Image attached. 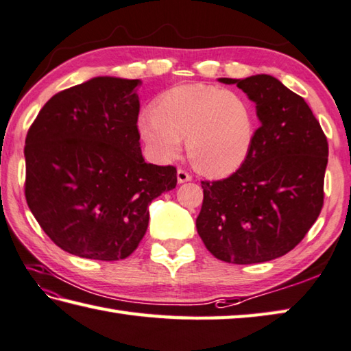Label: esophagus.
Segmentation results:
<instances>
[{
    "instance_id": "esophagus-1",
    "label": "esophagus",
    "mask_w": 351,
    "mask_h": 351,
    "mask_svg": "<svg viewBox=\"0 0 351 351\" xmlns=\"http://www.w3.org/2000/svg\"><path fill=\"white\" fill-rule=\"evenodd\" d=\"M176 178H178V182L180 184H184V182H189V181H192V176H190L186 170H182V169H180L176 171Z\"/></svg>"
}]
</instances>
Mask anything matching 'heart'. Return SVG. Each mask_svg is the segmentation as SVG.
<instances>
[{"label":"heart","instance_id":"b5f03b06","mask_svg":"<svg viewBox=\"0 0 351 351\" xmlns=\"http://www.w3.org/2000/svg\"><path fill=\"white\" fill-rule=\"evenodd\" d=\"M136 129L150 159L169 164L187 152L201 173L232 175L247 161L256 139V113L244 95L192 82L169 88L155 110L138 117Z\"/></svg>","mask_w":351,"mask_h":351}]
</instances>
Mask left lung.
<instances>
[{
	"mask_svg": "<svg viewBox=\"0 0 351 351\" xmlns=\"http://www.w3.org/2000/svg\"><path fill=\"white\" fill-rule=\"evenodd\" d=\"M218 81L237 84L253 101L261 125L241 169L201 182L196 230L224 263H265L293 250L321 213L327 138L304 98L275 76Z\"/></svg>",
	"mask_w": 351,
	"mask_h": 351,
	"instance_id": "1",
	"label": "left lung"
}]
</instances>
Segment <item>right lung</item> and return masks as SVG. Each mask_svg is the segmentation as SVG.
<instances>
[{
    "instance_id": "obj_1",
    "label": "right lung",
    "mask_w": 351,
    "mask_h": 351,
    "mask_svg": "<svg viewBox=\"0 0 351 351\" xmlns=\"http://www.w3.org/2000/svg\"><path fill=\"white\" fill-rule=\"evenodd\" d=\"M141 80L95 76L53 95L25 138V199L62 250L98 261L135 252L149 206L176 169L144 161L136 129Z\"/></svg>"
}]
</instances>
